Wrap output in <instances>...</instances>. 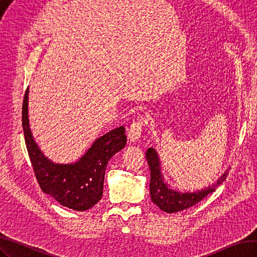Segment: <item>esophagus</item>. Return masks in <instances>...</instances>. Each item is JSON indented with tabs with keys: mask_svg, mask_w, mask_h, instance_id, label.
Listing matches in <instances>:
<instances>
[{
	"mask_svg": "<svg viewBox=\"0 0 257 257\" xmlns=\"http://www.w3.org/2000/svg\"><path fill=\"white\" fill-rule=\"evenodd\" d=\"M145 123H146L145 117H142V116H139L137 118H135V120L131 123V125L127 128V136H128V140L131 142L139 141V139L142 135V131H143V127H144V125H145Z\"/></svg>",
	"mask_w": 257,
	"mask_h": 257,
	"instance_id": "obj_1",
	"label": "esophagus"
}]
</instances>
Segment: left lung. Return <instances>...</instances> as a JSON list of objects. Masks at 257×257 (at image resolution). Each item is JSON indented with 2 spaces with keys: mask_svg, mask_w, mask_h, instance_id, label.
Wrapping results in <instances>:
<instances>
[{
  "mask_svg": "<svg viewBox=\"0 0 257 257\" xmlns=\"http://www.w3.org/2000/svg\"><path fill=\"white\" fill-rule=\"evenodd\" d=\"M146 159L150 168V197L160 209L169 212V214L184 210L197 205L210 193L214 192L219 185L222 184L229 174V172H224L223 176L217 181V183L208 186L207 189L194 193H180L169 189L162 180L158 155L154 148L147 149Z\"/></svg>",
  "mask_w": 257,
  "mask_h": 257,
  "instance_id": "obj_1",
  "label": "left lung"
}]
</instances>
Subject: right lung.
Wrapping results in <instances>:
<instances>
[{
  "mask_svg": "<svg viewBox=\"0 0 257 257\" xmlns=\"http://www.w3.org/2000/svg\"><path fill=\"white\" fill-rule=\"evenodd\" d=\"M22 114L25 143L40 189L61 205L74 210L83 211L95 206L102 197L104 172L109 159L126 144L125 127L114 128L99 137L76 164L55 165L42 155L31 136L28 88L25 92Z\"/></svg>",
  "mask_w": 257,
  "mask_h": 257,
  "instance_id": "add662e5",
  "label": "right lung"
}]
</instances>
